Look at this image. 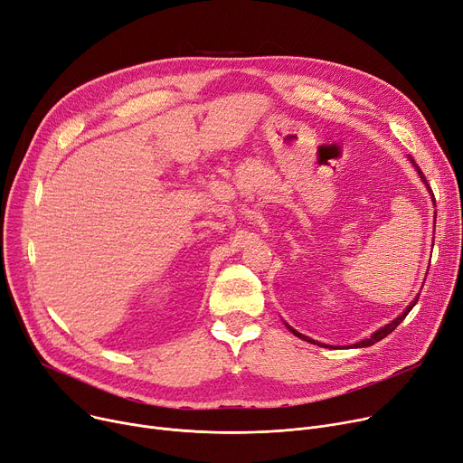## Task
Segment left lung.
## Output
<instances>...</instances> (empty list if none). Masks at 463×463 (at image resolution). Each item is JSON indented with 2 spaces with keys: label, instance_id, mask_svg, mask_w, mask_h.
<instances>
[{
  "label": "left lung",
  "instance_id": "1",
  "mask_svg": "<svg viewBox=\"0 0 463 463\" xmlns=\"http://www.w3.org/2000/svg\"><path fill=\"white\" fill-rule=\"evenodd\" d=\"M410 160H411V165L415 166V170L419 172L420 179L424 181V184H426V188H428V193H430V196H431L433 203H436V198H433V194H431V188L428 186V181H426L424 174L420 172V168L417 166V162H415V160H413L411 156H410ZM433 224H436V222H433ZM426 275H428V273H426ZM419 295H420V293H419ZM419 295H417V297L413 298V301H411L410 305H407V307H405V310H403V312H402V314H400V316H398L396 319H392L391 323H387V325H385V327H382V329H379V331H375V333H373V335H372L370 338H364V340H361V342H357V344H353V347H368V345H372V344H375V342H379V340H383V338H385L387 335H391V333H392V331H394V329L398 327V325H400V323H402V321L405 319V316H407V314H410V312L413 310V307H415V305H417V301H419ZM284 325H286V327L289 329V333H293L295 336H298V338H303V340H307V342H310V344L321 345V347H329V345H325V344H321V342H316V340H312V338H308V336H305V335H301V333H297V331H295L293 327H289V325H288V323H284Z\"/></svg>",
  "mask_w": 463,
  "mask_h": 463
}]
</instances>
